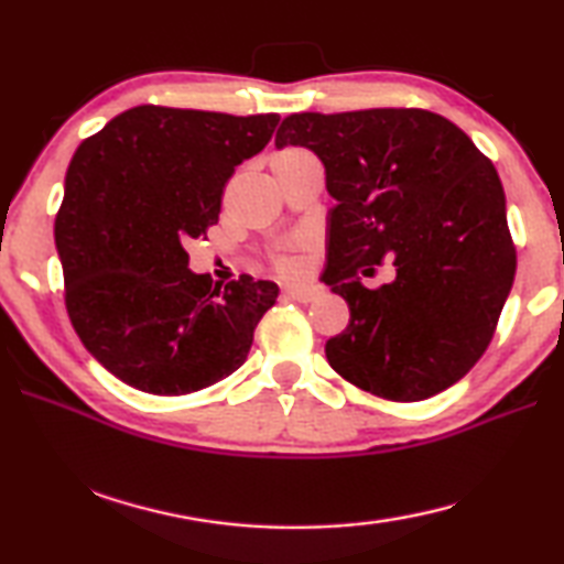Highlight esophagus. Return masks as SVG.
Returning <instances> with one entry per match:
<instances>
[{
    "instance_id": "34e87169",
    "label": "esophagus",
    "mask_w": 564,
    "mask_h": 564,
    "mask_svg": "<svg viewBox=\"0 0 564 564\" xmlns=\"http://www.w3.org/2000/svg\"><path fill=\"white\" fill-rule=\"evenodd\" d=\"M323 291L318 285H293V289H285V295H289L291 301H299V303H311L316 301Z\"/></svg>"
}]
</instances>
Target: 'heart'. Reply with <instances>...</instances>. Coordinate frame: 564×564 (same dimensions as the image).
<instances>
[{
	"label": "heart",
	"mask_w": 564,
	"mask_h": 564,
	"mask_svg": "<svg viewBox=\"0 0 564 564\" xmlns=\"http://www.w3.org/2000/svg\"><path fill=\"white\" fill-rule=\"evenodd\" d=\"M275 263H279V269H281L283 273H295V271L301 269V259H295V256H291V253L281 256V259L275 261Z\"/></svg>",
	"instance_id": "1"
}]
</instances>
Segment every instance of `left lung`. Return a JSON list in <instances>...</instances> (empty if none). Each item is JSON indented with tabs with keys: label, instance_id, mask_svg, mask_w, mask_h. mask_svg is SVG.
Wrapping results in <instances>:
<instances>
[{
	"label": "left lung",
	"instance_id": "1",
	"mask_svg": "<svg viewBox=\"0 0 564 564\" xmlns=\"http://www.w3.org/2000/svg\"><path fill=\"white\" fill-rule=\"evenodd\" d=\"M303 147L326 169V271L350 308L326 343L330 368L368 393L415 403L457 383L488 348L514 279L505 191L470 137L423 109L303 111L275 149ZM388 258L397 279L359 273Z\"/></svg>",
	"mask_w": 564,
	"mask_h": 564
}]
</instances>
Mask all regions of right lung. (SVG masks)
<instances>
[{
    "label": "right lung",
    "instance_id": "add662e5",
    "mask_svg": "<svg viewBox=\"0 0 564 564\" xmlns=\"http://www.w3.org/2000/svg\"><path fill=\"white\" fill-rule=\"evenodd\" d=\"M279 121L147 104L76 149L54 221L66 311L84 348L127 386L184 395L243 366L279 285L214 283L188 269L184 241L218 221L226 181Z\"/></svg>",
    "mask_w": 564,
    "mask_h": 564
}]
</instances>
